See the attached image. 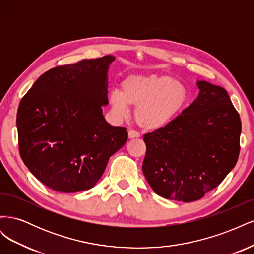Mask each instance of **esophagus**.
<instances>
[{"mask_svg": "<svg viewBox=\"0 0 254 254\" xmlns=\"http://www.w3.org/2000/svg\"><path fill=\"white\" fill-rule=\"evenodd\" d=\"M128 137L129 139H136V137H140V133L135 131V130H129Z\"/></svg>", "mask_w": 254, "mask_h": 254, "instance_id": "34e87169", "label": "esophagus"}]
</instances>
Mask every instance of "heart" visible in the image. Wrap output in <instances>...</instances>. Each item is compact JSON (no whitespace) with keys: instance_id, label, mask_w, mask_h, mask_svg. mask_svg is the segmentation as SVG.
<instances>
[{"instance_id":"obj_1","label":"heart","mask_w":254,"mask_h":254,"mask_svg":"<svg viewBox=\"0 0 254 254\" xmlns=\"http://www.w3.org/2000/svg\"><path fill=\"white\" fill-rule=\"evenodd\" d=\"M121 89L109 96L112 110L119 117H126L132 107L136 124L147 131L166 127L187 102L186 89L167 75H129Z\"/></svg>"}]
</instances>
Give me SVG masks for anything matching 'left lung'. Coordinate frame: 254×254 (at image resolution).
<instances>
[{
	"mask_svg": "<svg viewBox=\"0 0 254 254\" xmlns=\"http://www.w3.org/2000/svg\"><path fill=\"white\" fill-rule=\"evenodd\" d=\"M195 101L166 127L145 134L142 170L156 194L176 201L198 200L233 170L242 123L227 91L197 80Z\"/></svg>",
	"mask_w": 254,
	"mask_h": 254,
	"instance_id": "left-lung-1",
	"label": "left lung"
}]
</instances>
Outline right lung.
<instances>
[{
  "label": "right lung",
  "mask_w": 254,
  "mask_h": 254,
  "mask_svg": "<svg viewBox=\"0 0 254 254\" xmlns=\"http://www.w3.org/2000/svg\"><path fill=\"white\" fill-rule=\"evenodd\" d=\"M107 55L53 67L21 99L19 150L36 178L61 193L93 188L109 158L125 145L126 128L103 115L108 105Z\"/></svg>",
  "instance_id": "right-lung-1"
}]
</instances>
